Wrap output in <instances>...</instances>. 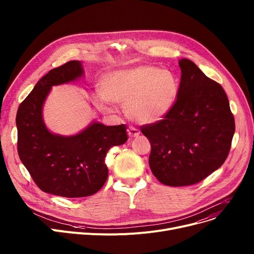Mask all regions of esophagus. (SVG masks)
I'll return each instance as SVG.
<instances>
[{
    "mask_svg": "<svg viewBox=\"0 0 254 254\" xmlns=\"http://www.w3.org/2000/svg\"><path fill=\"white\" fill-rule=\"evenodd\" d=\"M127 134H128L129 137L135 138V137H138L140 135V130L135 128V127H129L127 128Z\"/></svg>",
    "mask_w": 254,
    "mask_h": 254,
    "instance_id": "esophagus-1",
    "label": "esophagus"
}]
</instances>
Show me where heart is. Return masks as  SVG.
Listing matches in <instances>:
<instances>
[{"label":"heart","mask_w":254,"mask_h":254,"mask_svg":"<svg viewBox=\"0 0 254 254\" xmlns=\"http://www.w3.org/2000/svg\"><path fill=\"white\" fill-rule=\"evenodd\" d=\"M103 98L125 105L127 116L140 125L162 120L174 107L178 97V82L172 72L151 64H138L111 71L100 83ZM104 99L97 103L106 110Z\"/></svg>","instance_id":"heart-1"}]
</instances>
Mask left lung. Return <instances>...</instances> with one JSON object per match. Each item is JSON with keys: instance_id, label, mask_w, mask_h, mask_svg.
<instances>
[{"instance_id": "left-lung-1", "label": "left lung", "mask_w": 254, "mask_h": 254, "mask_svg": "<svg viewBox=\"0 0 254 254\" xmlns=\"http://www.w3.org/2000/svg\"><path fill=\"white\" fill-rule=\"evenodd\" d=\"M177 101L161 122L142 127L151 145L149 167L169 186L195 184L222 166L235 134L226 93L188 59L179 60Z\"/></svg>"}]
</instances>
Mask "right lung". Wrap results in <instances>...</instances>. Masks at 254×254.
Masks as SVG:
<instances>
[{"mask_svg": "<svg viewBox=\"0 0 254 254\" xmlns=\"http://www.w3.org/2000/svg\"><path fill=\"white\" fill-rule=\"evenodd\" d=\"M83 76L79 61L52 69L37 82L16 114L21 163L40 190L64 197L98 192L108 177L107 152L127 140L125 125L107 127L96 120L72 136L55 134L47 128L43 106L51 87L77 81Z\"/></svg>", "mask_w": 254, "mask_h": 254, "instance_id": "1", "label": "right lung"}]
</instances>
